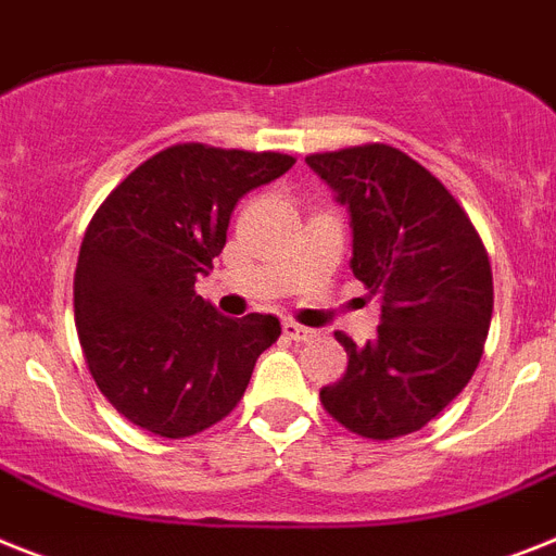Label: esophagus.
Instances as JSON below:
<instances>
[{
	"mask_svg": "<svg viewBox=\"0 0 556 556\" xmlns=\"http://www.w3.org/2000/svg\"><path fill=\"white\" fill-rule=\"evenodd\" d=\"M283 334H287L289 341H298L304 343L312 338V329L301 327V324H295V320H283Z\"/></svg>",
	"mask_w": 556,
	"mask_h": 556,
	"instance_id": "esophagus-1",
	"label": "esophagus"
}]
</instances>
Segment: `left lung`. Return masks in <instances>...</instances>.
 <instances>
[{"instance_id":"obj_1","label":"left lung","mask_w":556,"mask_h":556,"mask_svg":"<svg viewBox=\"0 0 556 556\" xmlns=\"http://www.w3.org/2000/svg\"><path fill=\"white\" fill-rule=\"evenodd\" d=\"M350 210L355 278L380 298L375 341L350 355L324 409L350 432L392 440L424 429L475 375L492 324V264L475 224L426 167L389 144L306 155Z\"/></svg>"}]
</instances>
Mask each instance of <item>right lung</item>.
<instances>
[{
	"label": "right lung",
	"mask_w": 556,
	"mask_h": 556,
	"mask_svg": "<svg viewBox=\"0 0 556 556\" xmlns=\"http://www.w3.org/2000/svg\"><path fill=\"white\" fill-rule=\"evenodd\" d=\"M295 164L283 153L167 147L110 192L73 281L81 350L113 409L178 440L236 409L281 320L227 318L195 295L227 244L238 199Z\"/></svg>",
	"instance_id": "1"
}]
</instances>
